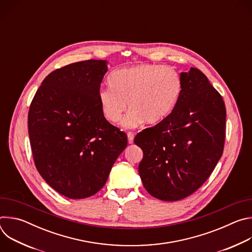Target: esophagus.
I'll return each mask as SVG.
<instances>
[{"mask_svg":"<svg viewBox=\"0 0 252 252\" xmlns=\"http://www.w3.org/2000/svg\"><path fill=\"white\" fill-rule=\"evenodd\" d=\"M133 138H134L133 132L128 131L127 132V141H128V143H133Z\"/></svg>","mask_w":252,"mask_h":252,"instance_id":"1","label":"esophagus"}]
</instances>
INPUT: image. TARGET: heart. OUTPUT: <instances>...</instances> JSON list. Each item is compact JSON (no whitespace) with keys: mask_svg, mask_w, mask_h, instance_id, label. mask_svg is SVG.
I'll use <instances>...</instances> for the list:
<instances>
[{"mask_svg":"<svg viewBox=\"0 0 252 252\" xmlns=\"http://www.w3.org/2000/svg\"><path fill=\"white\" fill-rule=\"evenodd\" d=\"M109 88L100 89L97 101L103 118L118 123L127 106L123 126L133 128L143 122L157 125L174 111L183 92V81L175 69L141 63L114 70Z\"/></svg>","mask_w":252,"mask_h":252,"instance_id":"b5f03b06","label":"heart"}]
</instances>
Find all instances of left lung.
Here are the masks:
<instances>
[{
    "label": "left lung",
    "instance_id": "1",
    "mask_svg": "<svg viewBox=\"0 0 252 252\" xmlns=\"http://www.w3.org/2000/svg\"><path fill=\"white\" fill-rule=\"evenodd\" d=\"M183 92L174 111L138 132L143 152L138 172L156 198L175 201L196 191L220 159L225 140V104L206 76L191 67L182 73Z\"/></svg>",
    "mask_w": 252,
    "mask_h": 252
}]
</instances>
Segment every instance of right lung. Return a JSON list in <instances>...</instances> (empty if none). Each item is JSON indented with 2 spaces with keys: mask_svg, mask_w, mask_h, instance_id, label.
I'll return each instance as SVG.
<instances>
[{
  "mask_svg": "<svg viewBox=\"0 0 252 252\" xmlns=\"http://www.w3.org/2000/svg\"><path fill=\"white\" fill-rule=\"evenodd\" d=\"M106 61L89 60L46 77L29 110L34 165L62 195L81 199L106 183L127 136L101 115L97 101Z\"/></svg>",
  "mask_w": 252,
  "mask_h": 252,
  "instance_id": "obj_1",
  "label": "right lung"
}]
</instances>
